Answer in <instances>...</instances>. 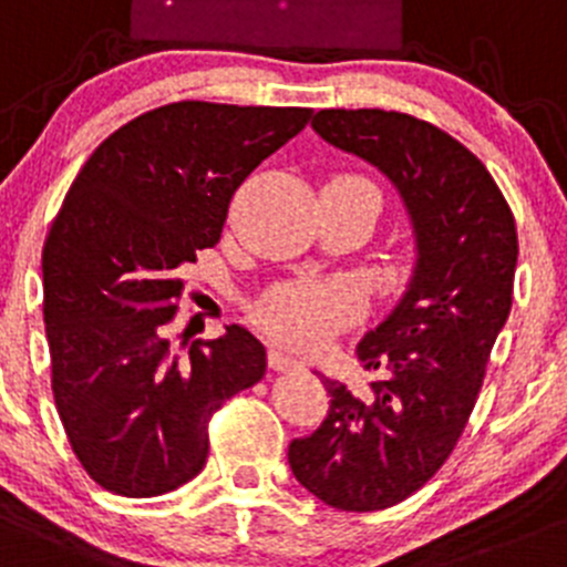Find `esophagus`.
<instances>
[{
    "label": "esophagus",
    "instance_id": "1",
    "mask_svg": "<svg viewBox=\"0 0 567 567\" xmlns=\"http://www.w3.org/2000/svg\"><path fill=\"white\" fill-rule=\"evenodd\" d=\"M268 362H271L274 371H293V368L301 365V362L296 360V357H290L282 346H274L271 354H268Z\"/></svg>",
    "mask_w": 567,
    "mask_h": 567
}]
</instances>
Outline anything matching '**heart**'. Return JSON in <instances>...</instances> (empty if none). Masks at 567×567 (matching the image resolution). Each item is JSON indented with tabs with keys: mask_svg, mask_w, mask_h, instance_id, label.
I'll list each match as a JSON object with an SVG mask.
<instances>
[{
	"mask_svg": "<svg viewBox=\"0 0 567 567\" xmlns=\"http://www.w3.org/2000/svg\"><path fill=\"white\" fill-rule=\"evenodd\" d=\"M354 290L343 282H290L262 296L260 321L296 349H316L354 310Z\"/></svg>",
	"mask_w": 567,
	"mask_h": 567,
	"instance_id": "b5f03b06",
	"label": "heart"
}]
</instances>
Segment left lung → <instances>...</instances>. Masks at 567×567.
<instances>
[{
    "label": "left lung",
    "instance_id": "obj_1",
    "mask_svg": "<svg viewBox=\"0 0 567 567\" xmlns=\"http://www.w3.org/2000/svg\"><path fill=\"white\" fill-rule=\"evenodd\" d=\"M312 130L382 172L401 196L415 266L393 310L357 343L365 393L321 377L329 412L296 437V482L346 513L393 507L446 463L513 307L515 218L491 172L437 126L393 110H321Z\"/></svg>",
    "mask_w": 567,
    "mask_h": 567
}]
</instances>
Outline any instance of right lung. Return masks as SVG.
Listing matches in <instances>:
<instances>
[{
  "instance_id": "right-lung-1",
  "label": "right lung",
  "mask_w": 567,
  "mask_h": 567,
  "mask_svg": "<svg viewBox=\"0 0 567 567\" xmlns=\"http://www.w3.org/2000/svg\"><path fill=\"white\" fill-rule=\"evenodd\" d=\"M310 115L174 102L115 130L71 183L43 246V323L60 421L104 491L150 498L194 480L213 412L266 373L246 327L185 351L166 327L235 190Z\"/></svg>"
}]
</instances>
